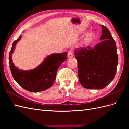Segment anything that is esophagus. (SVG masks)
Masks as SVG:
<instances>
[{"label":"esophagus","mask_w":129,"mask_h":129,"mask_svg":"<svg viewBox=\"0 0 129 129\" xmlns=\"http://www.w3.org/2000/svg\"><path fill=\"white\" fill-rule=\"evenodd\" d=\"M67 56H68V58H72V57L73 56V53H72V52L71 51H69V52H68Z\"/></svg>","instance_id":"obj_1"}]
</instances>
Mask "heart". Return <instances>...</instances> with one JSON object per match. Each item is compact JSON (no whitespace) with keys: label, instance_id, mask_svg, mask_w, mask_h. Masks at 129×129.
<instances>
[{"label":"heart","instance_id":"1","mask_svg":"<svg viewBox=\"0 0 129 129\" xmlns=\"http://www.w3.org/2000/svg\"><path fill=\"white\" fill-rule=\"evenodd\" d=\"M95 38V33L93 31H90L84 37L83 40L81 43L82 47H86L90 45L93 41Z\"/></svg>","mask_w":129,"mask_h":129}]
</instances>
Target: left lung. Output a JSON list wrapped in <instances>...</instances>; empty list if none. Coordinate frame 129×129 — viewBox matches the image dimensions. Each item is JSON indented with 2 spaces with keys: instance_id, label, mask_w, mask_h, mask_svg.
<instances>
[{
  "instance_id": "obj_1",
  "label": "left lung",
  "mask_w": 129,
  "mask_h": 129,
  "mask_svg": "<svg viewBox=\"0 0 129 129\" xmlns=\"http://www.w3.org/2000/svg\"><path fill=\"white\" fill-rule=\"evenodd\" d=\"M101 27V41L94 47L88 46L74 50L79 81L84 88L103 89L116 75L118 62L116 42L107 27L102 25Z\"/></svg>"
}]
</instances>
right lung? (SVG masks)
<instances>
[{
  "mask_svg": "<svg viewBox=\"0 0 129 129\" xmlns=\"http://www.w3.org/2000/svg\"><path fill=\"white\" fill-rule=\"evenodd\" d=\"M22 36L14 41L9 54L10 68L12 75L17 83L24 89L32 92L46 90L51 87L56 77L58 68L67 59V53L52 54L47 56L42 63L33 69L24 71L13 63L12 54Z\"/></svg>",
  "mask_w": 129,
  "mask_h": 129,
  "instance_id": "1",
  "label": "right lung"
}]
</instances>
